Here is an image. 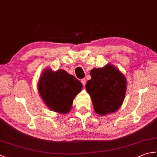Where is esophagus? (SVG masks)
<instances>
[{"instance_id":"esophagus-1","label":"esophagus","mask_w":157,"mask_h":157,"mask_svg":"<svg viewBox=\"0 0 157 157\" xmlns=\"http://www.w3.org/2000/svg\"><path fill=\"white\" fill-rule=\"evenodd\" d=\"M81 82H82V85H83V86H85V85H86V79H81Z\"/></svg>"}]
</instances>
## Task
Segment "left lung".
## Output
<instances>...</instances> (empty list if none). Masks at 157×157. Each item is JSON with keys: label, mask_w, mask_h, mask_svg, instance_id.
Returning a JSON list of instances; mask_svg holds the SVG:
<instances>
[{"label": "left lung", "mask_w": 157, "mask_h": 157, "mask_svg": "<svg viewBox=\"0 0 157 157\" xmlns=\"http://www.w3.org/2000/svg\"><path fill=\"white\" fill-rule=\"evenodd\" d=\"M90 73L92 78L86 83V88L91 97L94 111L101 116L116 112L125 96V76L111 64L93 68Z\"/></svg>", "instance_id": "obj_1"}]
</instances>
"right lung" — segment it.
<instances>
[{
    "mask_svg": "<svg viewBox=\"0 0 157 157\" xmlns=\"http://www.w3.org/2000/svg\"><path fill=\"white\" fill-rule=\"evenodd\" d=\"M37 88L40 96L49 109L67 114L72 109L73 99L83 86L74 76L63 69L53 71L45 68L40 76Z\"/></svg>",
    "mask_w": 157,
    "mask_h": 157,
    "instance_id": "add662e5",
    "label": "right lung"
}]
</instances>
